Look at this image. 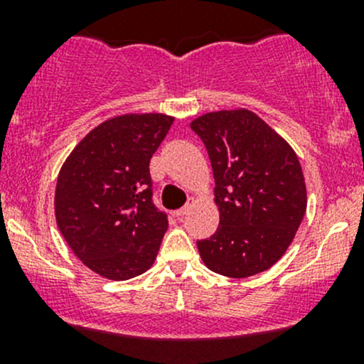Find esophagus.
I'll list each match as a JSON object with an SVG mask.
<instances>
[{
  "label": "esophagus",
  "mask_w": 364,
  "mask_h": 364,
  "mask_svg": "<svg viewBox=\"0 0 364 364\" xmlns=\"http://www.w3.org/2000/svg\"><path fill=\"white\" fill-rule=\"evenodd\" d=\"M192 205H193V203H188V204H185V205H183V208H179L178 211H176V215H178V216H183V215H186V213H188L190 209H192Z\"/></svg>",
  "instance_id": "obj_1"
}]
</instances>
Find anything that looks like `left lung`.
<instances>
[{
	"label": "left lung",
	"instance_id": "obj_1",
	"mask_svg": "<svg viewBox=\"0 0 364 364\" xmlns=\"http://www.w3.org/2000/svg\"><path fill=\"white\" fill-rule=\"evenodd\" d=\"M215 176L220 225L197 241L205 267L247 278L282 259L303 222L306 185L294 149L248 109L208 112L190 123Z\"/></svg>",
	"mask_w": 364,
	"mask_h": 364
}]
</instances>
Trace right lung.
<instances>
[{
  "label": "right lung",
  "instance_id": "right-lung-1",
  "mask_svg": "<svg viewBox=\"0 0 364 364\" xmlns=\"http://www.w3.org/2000/svg\"><path fill=\"white\" fill-rule=\"evenodd\" d=\"M174 117L121 114L95 127L61 165L54 213L61 236L100 277L121 282L153 266L167 215L153 204L149 160Z\"/></svg>",
  "mask_w": 364,
  "mask_h": 364
}]
</instances>
